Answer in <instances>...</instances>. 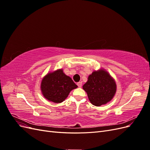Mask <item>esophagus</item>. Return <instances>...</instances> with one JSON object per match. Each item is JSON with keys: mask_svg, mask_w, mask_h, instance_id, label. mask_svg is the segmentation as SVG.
I'll use <instances>...</instances> for the list:
<instances>
[{"mask_svg": "<svg viewBox=\"0 0 150 150\" xmlns=\"http://www.w3.org/2000/svg\"><path fill=\"white\" fill-rule=\"evenodd\" d=\"M77 85H78V86L79 88H81V86H82V82H79L77 83Z\"/></svg>", "mask_w": 150, "mask_h": 150, "instance_id": "34e87169", "label": "esophagus"}]
</instances>
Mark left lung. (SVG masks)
Returning <instances> with one entry per match:
<instances>
[{
  "instance_id": "8db88e82",
  "label": "left lung",
  "mask_w": 150,
  "mask_h": 150,
  "mask_svg": "<svg viewBox=\"0 0 150 150\" xmlns=\"http://www.w3.org/2000/svg\"><path fill=\"white\" fill-rule=\"evenodd\" d=\"M91 103L100 106L110 102L116 91V84L110 74L103 69L93 72L83 86Z\"/></svg>"
}]
</instances>
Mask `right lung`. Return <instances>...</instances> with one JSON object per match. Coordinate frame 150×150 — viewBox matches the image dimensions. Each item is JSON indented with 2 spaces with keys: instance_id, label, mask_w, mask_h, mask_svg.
Masks as SVG:
<instances>
[{
  "instance_id": "add662e5",
  "label": "right lung",
  "mask_w": 150,
  "mask_h": 150,
  "mask_svg": "<svg viewBox=\"0 0 150 150\" xmlns=\"http://www.w3.org/2000/svg\"><path fill=\"white\" fill-rule=\"evenodd\" d=\"M77 88L78 86L62 69L49 72L44 77L40 84L44 97L55 103L64 101L71 91Z\"/></svg>"
}]
</instances>
